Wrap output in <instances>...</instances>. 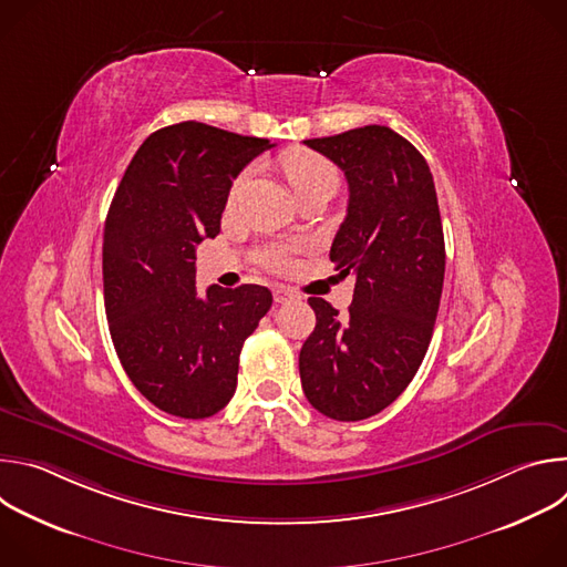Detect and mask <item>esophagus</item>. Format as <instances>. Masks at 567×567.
Masks as SVG:
<instances>
[{"instance_id":"obj_1","label":"esophagus","mask_w":567,"mask_h":567,"mask_svg":"<svg viewBox=\"0 0 567 567\" xmlns=\"http://www.w3.org/2000/svg\"><path fill=\"white\" fill-rule=\"evenodd\" d=\"M296 298H300V296L293 289H289L285 285H276L274 287V300L276 302H289V300H296Z\"/></svg>"}]
</instances>
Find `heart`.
<instances>
[{
  "mask_svg": "<svg viewBox=\"0 0 567 567\" xmlns=\"http://www.w3.org/2000/svg\"><path fill=\"white\" fill-rule=\"evenodd\" d=\"M285 173H287V179L291 182L296 193H302L305 188H309L318 179L337 177V171L328 158H322V156H318L313 152H307V150H298V152H291V154L285 156ZM239 182L235 184L233 193L237 190ZM293 251H296L293 245H269V247H262L258 251V262L267 269L282 271L291 265Z\"/></svg>",
  "mask_w": 567,
  "mask_h": 567,
  "instance_id": "b5f03b06",
  "label": "heart"
}]
</instances>
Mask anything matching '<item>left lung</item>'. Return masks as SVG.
<instances>
[{
  "instance_id": "obj_1",
  "label": "left lung",
  "mask_w": 567,
  "mask_h": 567,
  "mask_svg": "<svg viewBox=\"0 0 567 567\" xmlns=\"http://www.w3.org/2000/svg\"><path fill=\"white\" fill-rule=\"evenodd\" d=\"M305 145L346 173L348 215L330 260L357 285L346 320L309 298L316 328L300 350V381L318 413L359 422L406 390L429 350L446 265L437 193L420 150L385 125Z\"/></svg>"
}]
</instances>
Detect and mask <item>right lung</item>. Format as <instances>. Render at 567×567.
<instances>
[{
	"label": "right lung",
	"mask_w": 567,
	"mask_h": 567,
	"mask_svg": "<svg viewBox=\"0 0 567 567\" xmlns=\"http://www.w3.org/2000/svg\"><path fill=\"white\" fill-rule=\"evenodd\" d=\"M274 147L184 121L150 134L112 199L103 235L110 334L136 390L164 413L204 420L237 385L239 352L274 298L267 287H195V249L219 233L233 179Z\"/></svg>",
	"instance_id": "obj_1"
}]
</instances>
